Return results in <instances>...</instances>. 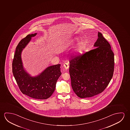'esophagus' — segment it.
Returning a JSON list of instances; mask_svg holds the SVG:
<instances>
[{
  "label": "esophagus",
  "instance_id": "obj_1",
  "mask_svg": "<svg viewBox=\"0 0 130 130\" xmlns=\"http://www.w3.org/2000/svg\"><path fill=\"white\" fill-rule=\"evenodd\" d=\"M63 66H64V69H65L66 70H68V69H69V64H68V63H65L64 64Z\"/></svg>",
  "mask_w": 130,
  "mask_h": 130
}]
</instances>
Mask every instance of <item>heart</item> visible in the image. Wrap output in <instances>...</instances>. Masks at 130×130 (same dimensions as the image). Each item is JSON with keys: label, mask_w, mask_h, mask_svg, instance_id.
<instances>
[{"label": "heart", "mask_w": 130, "mask_h": 130, "mask_svg": "<svg viewBox=\"0 0 130 130\" xmlns=\"http://www.w3.org/2000/svg\"><path fill=\"white\" fill-rule=\"evenodd\" d=\"M79 41V39L78 38H74V39L72 40V42L73 43H76ZM85 46V43L83 41H79L77 44L76 47L75 48V52L77 53H80L82 51Z\"/></svg>", "instance_id": "obj_1"}]
</instances>
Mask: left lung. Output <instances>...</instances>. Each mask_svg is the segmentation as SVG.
I'll list each match as a JSON object with an SVG mask.
<instances>
[{
  "label": "left lung",
  "instance_id": "left-lung-1",
  "mask_svg": "<svg viewBox=\"0 0 130 130\" xmlns=\"http://www.w3.org/2000/svg\"><path fill=\"white\" fill-rule=\"evenodd\" d=\"M93 46L96 48L73 57L70 61L72 89L83 99L103 92L113 74V52L110 44L99 32Z\"/></svg>",
  "mask_w": 130,
  "mask_h": 130
}]
</instances>
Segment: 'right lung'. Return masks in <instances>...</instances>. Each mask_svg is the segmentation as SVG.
Instances as JSON below:
<instances>
[{
    "label": "right lung",
    "mask_w": 130,
    "mask_h": 130,
    "mask_svg": "<svg viewBox=\"0 0 130 130\" xmlns=\"http://www.w3.org/2000/svg\"><path fill=\"white\" fill-rule=\"evenodd\" d=\"M37 34L27 35L17 45L12 61V73L23 94L35 99H46L52 96L55 90L57 80L61 74L60 64L49 66L36 76H31L25 70L21 58L22 52L31 37Z\"/></svg>",
    "instance_id": "obj_1"
}]
</instances>
